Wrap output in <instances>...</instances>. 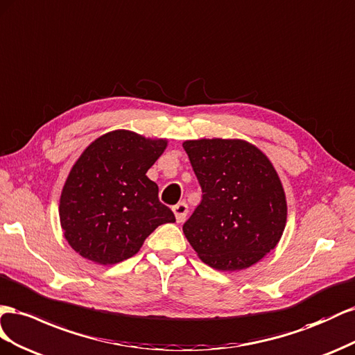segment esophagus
I'll return each instance as SVG.
<instances>
[{"instance_id":"34e87169","label":"esophagus","mask_w":355,"mask_h":355,"mask_svg":"<svg viewBox=\"0 0 355 355\" xmlns=\"http://www.w3.org/2000/svg\"><path fill=\"white\" fill-rule=\"evenodd\" d=\"M172 211H174V214H175L177 221H178V223H183V221L186 220V217H187L189 207H187L186 202H178L177 205L172 207Z\"/></svg>"}]
</instances>
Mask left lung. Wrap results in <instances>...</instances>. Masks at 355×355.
<instances>
[{
	"label": "left lung",
	"instance_id": "8db88e82",
	"mask_svg": "<svg viewBox=\"0 0 355 355\" xmlns=\"http://www.w3.org/2000/svg\"><path fill=\"white\" fill-rule=\"evenodd\" d=\"M202 200L183 225L200 260L218 270L250 268L277 247L287 202L270 160L242 139H195L183 144Z\"/></svg>",
	"mask_w": 355,
	"mask_h": 355
}]
</instances>
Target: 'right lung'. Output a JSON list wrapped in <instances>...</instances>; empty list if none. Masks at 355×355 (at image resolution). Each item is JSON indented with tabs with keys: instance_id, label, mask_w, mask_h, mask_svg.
I'll use <instances>...</instances> for the list:
<instances>
[{
	"instance_id": "right-lung-1",
	"label": "right lung",
	"mask_w": 355,
	"mask_h": 355,
	"mask_svg": "<svg viewBox=\"0 0 355 355\" xmlns=\"http://www.w3.org/2000/svg\"><path fill=\"white\" fill-rule=\"evenodd\" d=\"M166 144L113 130L78 157L60 195L59 218L80 256L114 265L135 256L157 226L175 221L159 200L157 184L146 175Z\"/></svg>"
}]
</instances>
